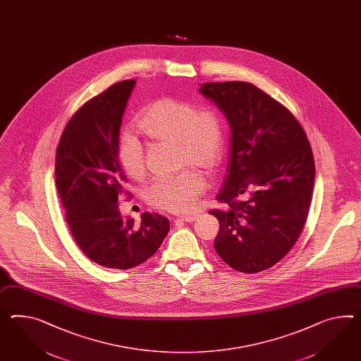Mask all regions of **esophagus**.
I'll return each instance as SVG.
<instances>
[{"label":"esophagus","mask_w":361,"mask_h":361,"mask_svg":"<svg viewBox=\"0 0 361 361\" xmlns=\"http://www.w3.org/2000/svg\"><path fill=\"white\" fill-rule=\"evenodd\" d=\"M197 219V214H188V216H182L176 219V221L192 222Z\"/></svg>","instance_id":"1"}]
</instances>
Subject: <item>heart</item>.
Wrapping results in <instances>:
<instances>
[{
  "instance_id": "obj_1",
  "label": "heart",
  "mask_w": 361,
  "mask_h": 361,
  "mask_svg": "<svg viewBox=\"0 0 361 361\" xmlns=\"http://www.w3.org/2000/svg\"><path fill=\"white\" fill-rule=\"evenodd\" d=\"M136 127L147 137L176 145L179 167L212 170L221 161L225 148V127L220 114L213 109H197L194 103L164 97L149 103L137 118ZM123 170L133 179L145 176L144 147L130 132L123 133L116 149ZM205 190L199 171L183 170L171 176H158L144 190L145 202L161 211H191Z\"/></svg>"
}]
</instances>
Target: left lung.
Wrapping results in <instances>:
<instances>
[{"label": "left lung", "instance_id": "left-lung-1", "mask_svg": "<svg viewBox=\"0 0 361 361\" xmlns=\"http://www.w3.org/2000/svg\"><path fill=\"white\" fill-rule=\"evenodd\" d=\"M212 99L231 124L229 165L216 199L222 209L214 250L231 268L257 274L284 258L305 226L314 157L305 130L286 106L255 85L207 82ZM242 193H249L240 201Z\"/></svg>", "mask_w": 361, "mask_h": 361}]
</instances>
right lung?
<instances>
[{"label":"right lung","instance_id":"obj_1","mask_svg":"<svg viewBox=\"0 0 361 361\" xmlns=\"http://www.w3.org/2000/svg\"><path fill=\"white\" fill-rule=\"evenodd\" d=\"M136 81L114 83L82 104L69 119L56 150L57 194L74 240L87 258L103 267L128 269L150 258L170 224L144 212L141 222L119 211L127 178L118 161L121 118Z\"/></svg>","mask_w":361,"mask_h":361}]
</instances>
